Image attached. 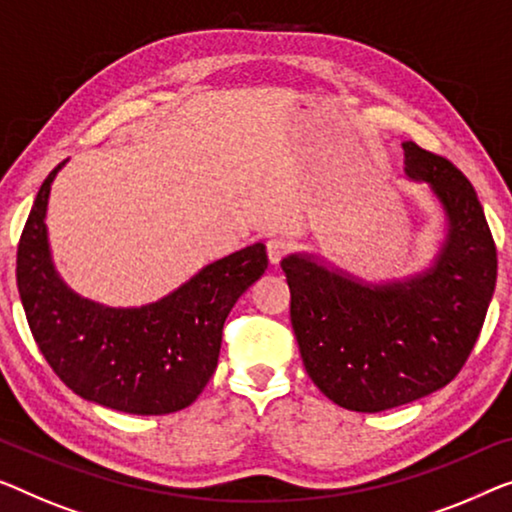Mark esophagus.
I'll return each instance as SVG.
<instances>
[{"label":"esophagus","instance_id":"obj_1","mask_svg":"<svg viewBox=\"0 0 512 512\" xmlns=\"http://www.w3.org/2000/svg\"><path fill=\"white\" fill-rule=\"evenodd\" d=\"M289 250H292V243L287 239H269L266 241V255H269L271 264H280L282 257H287Z\"/></svg>","mask_w":512,"mask_h":512}]
</instances>
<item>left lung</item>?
<instances>
[{
	"label": "left lung",
	"mask_w": 512,
	"mask_h": 512,
	"mask_svg": "<svg viewBox=\"0 0 512 512\" xmlns=\"http://www.w3.org/2000/svg\"><path fill=\"white\" fill-rule=\"evenodd\" d=\"M404 174L425 181L448 234L430 269L370 285L310 255L280 262L292 329L310 379L340 407L375 414L453 381L483 329L497 246L469 179L444 156L404 142Z\"/></svg>",
	"instance_id": "1"
}]
</instances>
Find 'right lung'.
Masks as SVG:
<instances>
[{
  "instance_id": "obj_1",
  "label": "right lung",
  "mask_w": 512,
  "mask_h": 512,
  "mask_svg": "<svg viewBox=\"0 0 512 512\" xmlns=\"http://www.w3.org/2000/svg\"><path fill=\"white\" fill-rule=\"evenodd\" d=\"M59 163L38 190L18 243V292L29 329L55 375L89 402L137 416L186 409L218 365L223 324L266 271L264 243L236 250L142 308L82 299L50 257L45 211Z\"/></svg>"
}]
</instances>
